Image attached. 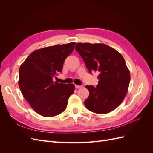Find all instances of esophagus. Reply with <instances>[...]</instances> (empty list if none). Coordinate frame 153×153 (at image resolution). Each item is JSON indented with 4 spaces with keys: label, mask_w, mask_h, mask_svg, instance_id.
Returning a JSON list of instances; mask_svg holds the SVG:
<instances>
[{
    "label": "esophagus",
    "mask_w": 153,
    "mask_h": 153,
    "mask_svg": "<svg viewBox=\"0 0 153 153\" xmlns=\"http://www.w3.org/2000/svg\"><path fill=\"white\" fill-rule=\"evenodd\" d=\"M82 86V85H75V87L76 89H79V88H81Z\"/></svg>",
    "instance_id": "1"
}]
</instances>
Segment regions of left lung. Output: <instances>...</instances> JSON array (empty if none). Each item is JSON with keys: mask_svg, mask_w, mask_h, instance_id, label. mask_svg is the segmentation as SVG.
Instances as JSON below:
<instances>
[{"mask_svg": "<svg viewBox=\"0 0 153 153\" xmlns=\"http://www.w3.org/2000/svg\"><path fill=\"white\" fill-rule=\"evenodd\" d=\"M75 49L89 71L99 73L96 87L85 86L89 91L85 107L99 114L112 112L124 99L130 82V73L122 55L103 43H79Z\"/></svg>", "mask_w": 153, "mask_h": 153, "instance_id": "left-lung-1", "label": "left lung"}]
</instances>
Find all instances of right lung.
Returning a JSON list of instances; mask_svg holds the SVG:
<instances>
[{
  "instance_id": "obj_1",
  "label": "right lung",
  "mask_w": 153,
  "mask_h": 153,
  "mask_svg": "<svg viewBox=\"0 0 153 153\" xmlns=\"http://www.w3.org/2000/svg\"><path fill=\"white\" fill-rule=\"evenodd\" d=\"M75 45L69 43L36 50L21 64L18 85L31 108L42 116L53 117L63 112L75 91L73 84L53 81Z\"/></svg>"
}]
</instances>
